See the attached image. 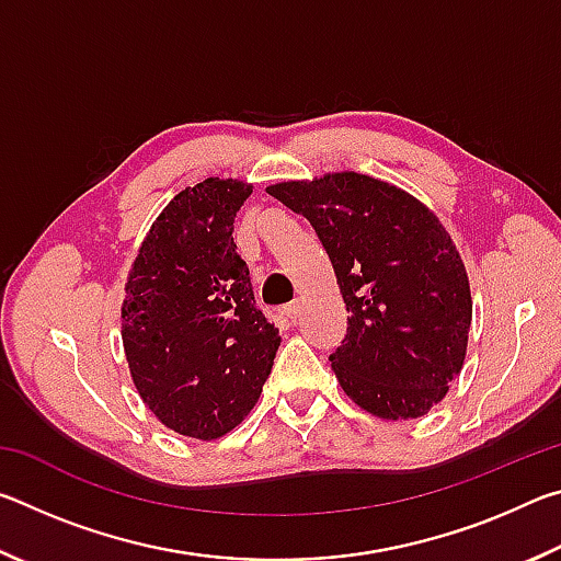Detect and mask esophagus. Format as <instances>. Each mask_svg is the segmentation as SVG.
Listing matches in <instances>:
<instances>
[{"instance_id":"1","label":"esophagus","mask_w":561,"mask_h":561,"mask_svg":"<svg viewBox=\"0 0 561 561\" xmlns=\"http://www.w3.org/2000/svg\"><path fill=\"white\" fill-rule=\"evenodd\" d=\"M299 314H301V304L299 301H294V304H289V307L282 309V317L287 319V321H291V324L299 319Z\"/></svg>"}]
</instances>
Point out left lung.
<instances>
[{"label": "left lung", "instance_id": "1", "mask_svg": "<svg viewBox=\"0 0 561 561\" xmlns=\"http://www.w3.org/2000/svg\"><path fill=\"white\" fill-rule=\"evenodd\" d=\"M324 244L348 321L329 356L344 393L386 421L431 411L460 374L470 282L438 217L405 190L360 173L270 185Z\"/></svg>", "mask_w": 561, "mask_h": 561}]
</instances>
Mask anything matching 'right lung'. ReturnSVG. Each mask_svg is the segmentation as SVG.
Returning a JSON list of instances; mask_svg holds the SVG:
<instances>
[{"label":"right lung","mask_w":561,"mask_h":561,"mask_svg":"<svg viewBox=\"0 0 561 561\" xmlns=\"http://www.w3.org/2000/svg\"><path fill=\"white\" fill-rule=\"evenodd\" d=\"M252 185L207 178L150 227L133 262L121 336L144 403L170 431L215 440L244 421L279 348L237 254L234 217Z\"/></svg>","instance_id":"obj_1"}]
</instances>
